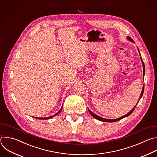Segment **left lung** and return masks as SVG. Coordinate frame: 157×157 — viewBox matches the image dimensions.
<instances>
[{"instance_id": "8db88e82", "label": "left lung", "mask_w": 157, "mask_h": 157, "mask_svg": "<svg viewBox=\"0 0 157 157\" xmlns=\"http://www.w3.org/2000/svg\"><path fill=\"white\" fill-rule=\"evenodd\" d=\"M127 38H128L129 41H132V42H134L133 40H132L131 37L128 36V37H127ZM138 51H139V54H140V56L141 61H142V65H143V76H144V75H145V65H144V62H143V60H142V57H141V55H140V51H139V49H138ZM144 91V86H143V88H142V92H141V95H140V98H139V101H138L137 103H139V101L140 99L141 98V97H142V95H143ZM137 105H136L135 106V107H134V108H133V109H132L129 113H128L127 114L124 115V116H122V117H119V118H117V119H105V118H103V117H100V116H98V115H97V114H94V113H93V112H91L89 109H88V111H89L90 113L91 114V115L92 116H93V117H95V119H98V120H99V121H102V122H116V121H119V120H121V119H122L124 118L125 117H128V116H129V115H130V114H131L134 111V110L135 109V108H136V107Z\"/></svg>"}]
</instances>
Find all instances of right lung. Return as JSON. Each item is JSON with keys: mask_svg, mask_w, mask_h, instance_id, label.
<instances>
[{"mask_svg": "<svg viewBox=\"0 0 157 157\" xmlns=\"http://www.w3.org/2000/svg\"><path fill=\"white\" fill-rule=\"evenodd\" d=\"M62 106L61 107V108H60V109L56 114H54V115H53V116H50V117H35V118H36V119H51V118H52L53 116H56V115H57V114H58L60 111H61V110H62Z\"/></svg>", "mask_w": 157, "mask_h": 157, "instance_id": "obj_1", "label": "right lung"}]
</instances>
